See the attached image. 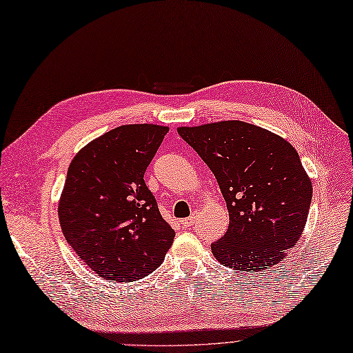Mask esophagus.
Masks as SVG:
<instances>
[{
    "label": "esophagus",
    "instance_id": "1",
    "mask_svg": "<svg viewBox=\"0 0 353 353\" xmlns=\"http://www.w3.org/2000/svg\"><path fill=\"white\" fill-rule=\"evenodd\" d=\"M198 215H199V212H198V211H193L190 217H188V219H185V220H180V224L183 225V227H190V225H193V224L196 223V220H198Z\"/></svg>",
    "mask_w": 353,
    "mask_h": 353
}]
</instances>
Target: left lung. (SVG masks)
I'll return each instance as SVG.
<instances>
[{
    "label": "left lung",
    "mask_w": 353,
    "mask_h": 353,
    "mask_svg": "<svg viewBox=\"0 0 353 353\" xmlns=\"http://www.w3.org/2000/svg\"><path fill=\"white\" fill-rule=\"evenodd\" d=\"M177 132L214 173L229 210L214 256L233 270L270 271L296 245L310 212L312 185L296 150L237 120Z\"/></svg>",
    "instance_id": "1"
}]
</instances>
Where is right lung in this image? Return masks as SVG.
<instances>
[{"mask_svg":"<svg viewBox=\"0 0 353 353\" xmlns=\"http://www.w3.org/2000/svg\"><path fill=\"white\" fill-rule=\"evenodd\" d=\"M168 128L128 124L99 136L73 158L59 205L76 255L104 280L134 281L152 272L174 230L143 174Z\"/></svg>","mask_w":353,"mask_h":353,"instance_id":"add662e5","label":"right lung"}]
</instances>
